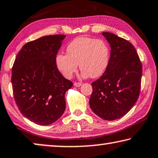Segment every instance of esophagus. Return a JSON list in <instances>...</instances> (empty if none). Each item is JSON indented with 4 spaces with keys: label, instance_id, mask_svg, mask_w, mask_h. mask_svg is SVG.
Returning <instances> with one entry per match:
<instances>
[{
    "label": "esophagus",
    "instance_id": "34e87169",
    "mask_svg": "<svg viewBox=\"0 0 158 158\" xmlns=\"http://www.w3.org/2000/svg\"><path fill=\"white\" fill-rule=\"evenodd\" d=\"M82 85V83L81 82H74V86H76V87H80V86H81Z\"/></svg>",
    "mask_w": 158,
    "mask_h": 158
}]
</instances>
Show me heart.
I'll list each match as a JSON object with an SVG mask.
<instances>
[{
    "instance_id": "heart-1",
    "label": "heart",
    "mask_w": 158,
    "mask_h": 158,
    "mask_svg": "<svg viewBox=\"0 0 158 158\" xmlns=\"http://www.w3.org/2000/svg\"><path fill=\"white\" fill-rule=\"evenodd\" d=\"M67 54H59L56 58L58 69L66 78H71L77 71L82 77L95 78L105 71L110 60V49L102 40L82 37L68 45Z\"/></svg>"
}]
</instances>
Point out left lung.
<instances>
[{"mask_svg": "<svg viewBox=\"0 0 158 158\" xmlns=\"http://www.w3.org/2000/svg\"><path fill=\"white\" fill-rule=\"evenodd\" d=\"M111 47L106 71L92 83L89 106L104 120L118 119L127 114L139 97L142 64L128 41L110 32H102Z\"/></svg>", "mask_w": 158, "mask_h": 158, "instance_id": "obj_1", "label": "left lung"}]
</instances>
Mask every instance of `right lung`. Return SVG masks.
<instances>
[{
    "label": "right lung",
    "instance_id": "obj_1",
    "mask_svg": "<svg viewBox=\"0 0 158 158\" xmlns=\"http://www.w3.org/2000/svg\"><path fill=\"white\" fill-rule=\"evenodd\" d=\"M65 37L64 35L44 36L25 44L12 69L17 106L24 116L39 125L52 124L63 115L65 93L73 86L56 63Z\"/></svg>",
    "mask_w": 158,
    "mask_h": 158
}]
</instances>
